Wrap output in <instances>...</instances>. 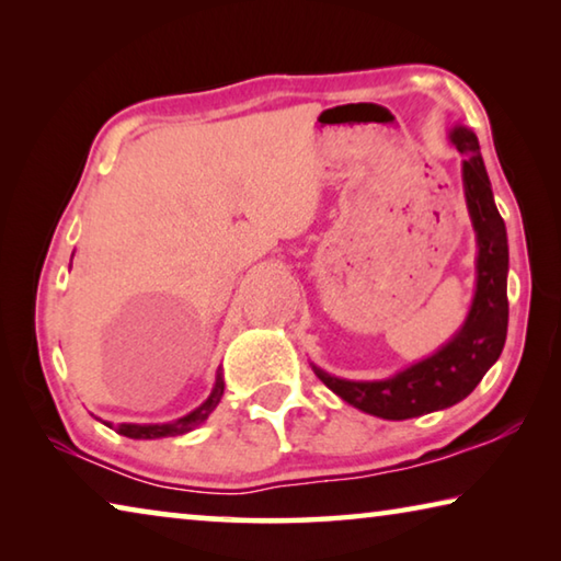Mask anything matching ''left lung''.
Listing matches in <instances>:
<instances>
[{
  "instance_id": "1",
  "label": "left lung",
  "mask_w": 561,
  "mask_h": 561,
  "mask_svg": "<svg viewBox=\"0 0 561 561\" xmlns=\"http://www.w3.org/2000/svg\"><path fill=\"white\" fill-rule=\"evenodd\" d=\"M462 153V190L478 240L474 297L462 327L435 351L381 381H348L311 364L319 381L348 405L386 421H405L443 411L468 398L502 354L507 339V230L492 197V185L480 156L478 136L468 126L448 133Z\"/></svg>"
}]
</instances>
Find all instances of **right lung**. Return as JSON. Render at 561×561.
<instances>
[{"label":"right lung","mask_w":561,"mask_h":561,"mask_svg":"<svg viewBox=\"0 0 561 561\" xmlns=\"http://www.w3.org/2000/svg\"><path fill=\"white\" fill-rule=\"evenodd\" d=\"M225 393V378H222V368H217V376H215V386L210 396L205 398V401L195 408V411H190L187 415L178 417V421H170V423H121L113 428L111 423H106L108 428H113L121 435H126V438L133 440H156V438H173V435H183L195 431L197 425H203L210 413L220 403V398Z\"/></svg>","instance_id":"right-lung-1"}]
</instances>
